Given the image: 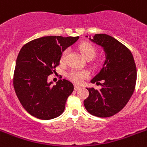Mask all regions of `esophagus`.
<instances>
[{
    "label": "esophagus",
    "mask_w": 147,
    "mask_h": 147,
    "mask_svg": "<svg viewBox=\"0 0 147 147\" xmlns=\"http://www.w3.org/2000/svg\"><path fill=\"white\" fill-rule=\"evenodd\" d=\"M80 88H81V86H79V85H75V86H74V90H80Z\"/></svg>",
    "instance_id": "1"
}]
</instances>
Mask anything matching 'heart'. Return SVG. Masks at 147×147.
Returning <instances> with one entry per match:
<instances>
[{"label": "heart", "mask_w": 147, "mask_h": 147, "mask_svg": "<svg viewBox=\"0 0 147 147\" xmlns=\"http://www.w3.org/2000/svg\"><path fill=\"white\" fill-rule=\"evenodd\" d=\"M79 49L82 55L86 57V58H92L95 56L96 53V49L92 44H90V42H82L79 45ZM68 53H69V50L65 49L61 54V62L64 63L67 59ZM88 76V73L85 70H71L69 74H68V77L69 79L71 80L73 82L77 83H81L84 78Z\"/></svg>", "instance_id": "1"}]
</instances>
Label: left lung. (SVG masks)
I'll return each instance as SVG.
<instances>
[{
  "instance_id": "1",
  "label": "left lung",
  "mask_w": 147,
  "mask_h": 147,
  "mask_svg": "<svg viewBox=\"0 0 147 147\" xmlns=\"http://www.w3.org/2000/svg\"><path fill=\"white\" fill-rule=\"evenodd\" d=\"M89 40L102 48L105 61L91 80L96 84L101 81L102 89L86 88L90 95L83 104L92 115L107 118L119 112L128 102L134 91L137 68L131 51L112 36L96 34L92 38L90 36Z\"/></svg>"
}]
</instances>
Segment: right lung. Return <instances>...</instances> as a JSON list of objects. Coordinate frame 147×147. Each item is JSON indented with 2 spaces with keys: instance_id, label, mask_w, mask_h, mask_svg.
<instances>
[{
  "instance_id": "add662e5",
  "label": "right lung",
  "mask_w": 147,
  "mask_h": 147,
  "mask_svg": "<svg viewBox=\"0 0 147 147\" xmlns=\"http://www.w3.org/2000/svg\"><path fill=\"white\" fill-rule=\"evenodd\" d=\"M76 37L45 36L24 45L19 52L13 75L16 96L26 111L42 120L61 115L74 85L65 79L56 85L49 82V76L58 66L62 52L74 44Z\"/></svg>"
}]
</instances>
